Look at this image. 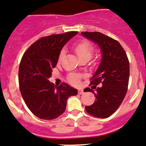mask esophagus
Wrapping results in <instances>:
<instances>
[{
	"mask_svg": "<svg viewBox=\"0 0 146 146\" xmlns=\"http://www.w3.org/2000/svg\"><path fill=\"white\" fill-rule=\"evenodd\" d=\"M78 93L79 94V95H83V94L84 93V91L83 89H79V90H78Z\"/></svg>",
	"mask_w": 146,
	"mask_h": 146,
	"instance_id": "34e87169",
	"label": "esophagus"
}]
</instances>
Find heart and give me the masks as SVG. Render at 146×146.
Here are the masks:
<instances>
[{
	"label": "heart",
	"mask_w": 146,
	"mask_h": 146,
	"mask_svg": "<svg viewBox=\"0 0 146 146\" xmlns=\"http://www.w3.org/2000/svg\"><path fill=\"white\" fill-rule=\"evenodd\" d=\"M74 51L77 54L79 58L81 59L86 58L88 60L91 58L92 52H93V46L88 41H82L74 46ZM65 49H62L60 51L58 56V60H60L63 58L65 55ZM81 79V76L79 74H71L69 76V81L73 84H78L79 80Z\"/></svg>",
	"instance_id": "heart-1"
}]
</instances>
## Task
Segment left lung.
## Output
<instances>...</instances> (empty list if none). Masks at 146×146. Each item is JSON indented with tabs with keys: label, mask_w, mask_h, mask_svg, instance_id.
Wrapping results in <instances>:
<instances>
[{
	"label": "left lung",
	"mask_w": 146,
	"mask_h": 146,
	"mask_svg": "<svg viewBox=\"0 0 146 146\" xmlns=\"http://www.w3.org/2000/svg\"><path fill=\"white\" fill-rule=\"evenodd\" d=\"M81 35L98 44L102 55L100 63L94 73L90 85L84 92H91L96 100L91 106H86L90 115L106 118L113 113L123 102L129 76V63L120 44L110 37L98 32H81ZM102 87L96 88L98 84Z\"/></svg>",
	"instance_id": "8db88e82"
}]
</instances>
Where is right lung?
Wrapping results in <instances>:
<instances>
[{
    "label": "right lung",
    "instance_id": "obj_1",
    "mask_svg": "<svg viewBox=\"0 0 146 146\" xmlns=\"http://www.w3.org/2000/svg\"><path fill=\"white\" fill-rule=\"evenodd\" d=\"M77 33L72 31L42 37L23 54L19 69L20 92L28 108L40 118H57L66 109L67 99L77 95L78 90L65 83L56 86L48 81L62 48Z\"/></svg>",
    "mask_w": 146,
    "mask_h": 146
}]
</instances>
